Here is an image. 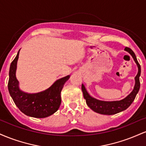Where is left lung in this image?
Masks as SVG:
<instances>
[{
    "label": "left lung",
    "instance_id": "obj_1",
    "mask_svg": "<svg viewBox=\"0 0 146 146\" xmlns=\"http://www.w3.org/2000/svg\"><path fill=\"white\" fill-rule=\"evenodd\" d=\"M125 50L126 51L129 52L131 54L132 58H134V60L137 63V66H138V73L135 77V85L134 87V89L131 92L130 95H128L126 98L123 100H120V101H115V102H104L98 100L96 99L92 98L90 96L89 94L87 93L86 88L82 84V90L84 98L86 100V104L89 107L90 109H92L95 113H98L102 115H115L119 112L123 111L128 108L131 104L135 100V97L140 88V81L139 77L141 75V66L137 61L136 56L135 53L130 49V48L125 47Z\"/></svg>",
    "mask_w": 146,
    "mask_h": 146
}]
</instances>
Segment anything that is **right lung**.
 <instances>
[{
	"label": "right lung",
	"instance_id": "obj_1",
	"mask_svg": "<svg viewBox=\"0 0 146 146\" xmlns=\"http://www.w3.org/2000/svg\"><path fill=\"white\" fill-rule=\"evenodd\" d=\"M19 51L11 63L8 90L15 104L22 113L27 116L36 118H44L56 113L61 104V93L64 84L69 78V75L62 78L53 84L44 91L35 94H29L21 91L18 88L16 78V70Z\"/></svg>",
	"mask_w": 146,
	"mask_h": 146
}]
</instances>
